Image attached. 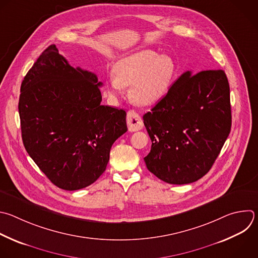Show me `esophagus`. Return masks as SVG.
I'll return each mask as SVG.
<instances>
[{
    "label": "esophagus",
    "instance_id": "obj_1",
    "mask_svg": "<svg viewBox=\"0 0 258 258\" xmlns=\"http://www.w3.org/2000/svg\"><path fill=\"white\" fill-rule=\"evenodd\" d=\"M126 122H127V126L128 130L131 132H137L140 131L143 127V120L142 117L140 116V114L138 112H136L135 110H130L127 112L126 115Z\"/></svg>",
    "mask_w": 258,
    "mask_h": 258
}]
</instances>
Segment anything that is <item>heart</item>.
<instances>
[{"mask_svg":"<svg viewBox=\"0 0 258 258\" xmlns=\"http://www.w3.org/2000/svg\"><path fill=\"white\" fill-rule=\"evenodd\" d=\"M172 56L143 49L120 58L114 66V75L107 79L108 94L117 98L131 86L130 96L138 104L148 106L159 102L168 92L176 76Z\"/></svg>","mask_w":258,"mask_h":258,"instance_id":"heart-1","label":"heart"}]
</instances>
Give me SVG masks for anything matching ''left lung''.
I'll return each mask as SVG.
<instances>
[{"instance_id":"1","label":"left lung","mask_w":258,"mask_h":258,"mask_svg":"<svg viewBox=\"0 0 258 258\" xmlns=\"http://www.w3.org/2000/svg\"><path fill=\"white\" fill-rule=\"evenodd\" d=\"M152 141L146 166L170 184L205 176L231 131L230 87L223 70L183 73L144 116Z\"/></svg>"}]
</instances>
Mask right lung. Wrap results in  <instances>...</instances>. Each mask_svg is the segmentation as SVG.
Wrapping results in <instances>:
<instances>
[{
    "label": "right lung",
    "instance_id": "right-lung-1",
    "mask_svg": "<svg viewBox=\"0 0 258 258\" xmlns=\"http://www.w3.org/2000/svg\"><path fill=\"white\" fill-rule=\"evenodd\" d=\"M97 76L73 68L49 45L21 84L19 115L28 155L57 187L78 190L105 171L126 112L101 104Z\"/></svg>",
    "mask_w": 258,
    "mask_h": 258
}]
</instances>
